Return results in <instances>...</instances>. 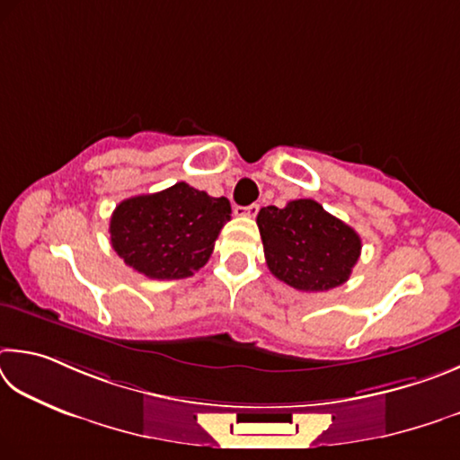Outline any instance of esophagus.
Returning <instances> with one entry per match:
<instances>
[{"instance_id": "obj_1", "label": "esophagus", "mask_w": 460, "mask_h": 460, "mask_svg": "<svg viewBox=\"0 0 460 460\" xmlns=\"http://www.w3.org/2000/svg\"><path fill=\"white\" fill-rule=\"evenodd\" d=\"M234 214L236 216H246V217H254L259 214V204H251V206H236L234 208Z\"/></svg>"}]
</instances>
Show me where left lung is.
<instances>
[{
  "instance_id": "8db88e82",
  "label": "left lung",
  "mask_w": 460,
  "mask_h": 460,
  "mask_svg": "<svg viewBox=\"0 0 460 460\" xmlns=\"http://www.w3.org/2000/svg\"><path fill=\"white\" fill-rule=\"evenodd\" d=\"M272 275L296 291L319 293L343 285L361 252V238L315 199L267 206L256 216Z\"/></svg>"
}]
</instances>
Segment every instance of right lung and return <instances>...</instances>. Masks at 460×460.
Listing matches in <instances>:
<instances>
[{"mask_svg": "<svg viewBox=\"0 0 460 460\" xmlns=\"http://www.w3.org/2000/svg\"><path fill=\"white\" fill-rule=\"evenodd\" d=\"M230 214L226 198H212L180 181L120 201L111 216V244L127 267L147 279H185L212 256Z\"/></svg>", "mask_w": 460, "mask_h": 460, "instance_id": "obj_1", "label": "right lung"}]
</instances>
